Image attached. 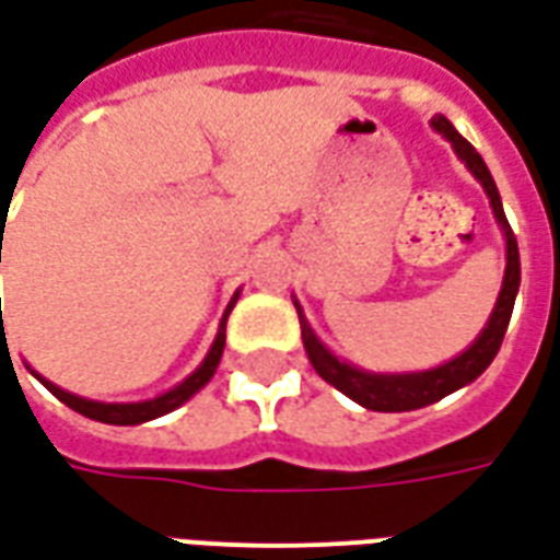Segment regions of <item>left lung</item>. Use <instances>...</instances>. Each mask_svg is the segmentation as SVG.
Here are the masks:
<instances>
[{
	"mask_svg": "<svg viewBox=\"0 0 560 560\" xmlns=\"http://www.w3.org/2000/svg\"><path fill=\"white\" fill-rule=\"evenodd\" d=\"M432 126L444 135L453 149L458 152V159L468 164V171L480 179V185L489 195V203L494 209V219L504 228L506 236V272H504V288H501V296L494 303V312L489 317V324L480 332V339L470 345L468 351L456 357L453 363L438 365L432 372H417V375H369V372H360L353 365L341 363L332 353L315 339V332L305 324L303 312H300V329H303V345L308 360L315 365V372L327 384L345 393L348 399H353L357 405H363L369 411H417V408H425L432 401L444 399L453 389L465 387L474 377H480L489 363L494 360V353L504 341L506 324H510V315H513V303H516L518 291V245L516 236H513V228L504 215V207H501V195H498V185H494L492 173L486 167V161L480 159V152L470 147L468 140L458 135L456 128L446 122V116H434Z\"/></svg>",
	"mask_w": 560,
	"mask_h": 560,
	"instance_id": "left-lung-1",
	"label": "left lung"
}]
</instances>
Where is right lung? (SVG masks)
Segmentation results:
<instances>
[{
  "mask_svg": "<svg viewBox=\"0 0 560 560\" xmlns=\"http://www.w3.org/2000/svg\"><path fill=\"white\" fill-rule=\"evenodd\" d=\"M0 264H2V240H0ZM231 308L233 303L228 305V312H231ZM224 324H228V315L221 317L215 345H212V351L207 353V360L200 363V369H197L195 375H188L179 387H173L171 393H164V396H159V399L135 401V405H104V401H90V399H80V396H71V393L59 389L56 384H50V381H44V377H42V384L54 393L56 399L66 401L71 411L83 413V417H90V420L110 422V425H138V422L155 420V417H164V413H171L173 408H179L183 401L191 399L197 389L203 387L209 377L215 375L221 351H224Z\"/></svg>",
  "mask_w": 560,
  "mask_h": 560,
  "instance_id": "add662e5",
  "label": "right lung"
}]
</instances>
